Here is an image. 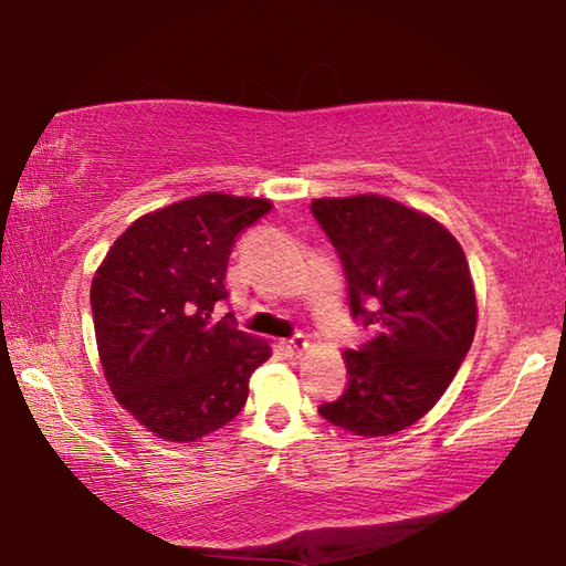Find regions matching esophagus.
<instances>
[{
    "label": "esophagus",
    "instance_id": "esophagus-1",
    "mask_svg": "<svg viewBox=\"0 0 566 566\" xmlns=\"http://www.w3.org/2000/svg\"><path fill=\"white\" fill-rule=\"evenodd\" d=\"M306 347H310V342H306L304 334H294V337L282 342V349H284L286 357H300V354H302Z\"/></svg>",
    "mask_w": 566,
    "mask_h": 566
}]
</instances>
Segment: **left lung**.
Here are the masks:
<instances>
[{
  "label": "left lung",
  "instance_id": "8db88e82",
  "mask_svg": "<svg viewBox=\"0 0 566 566\" xmlns=\"http://www.w3.org/2000/svg\"><path fill=\"white\" fill-rule=\"evenodd\" d=\"M347 276L352 319L371 339L344 352L349 385L319 407L361 437L427 415L472 347L476 300L467 256L432 217L377 195L312 202Z\"/></svg>",
  "mask_w": 566,
  "mask_h": 566
}]
</instances>
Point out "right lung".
<instances>
[{"mask_svg":"<svg viewBox=\"0 0 566 566\" xmlns=\"http://www.w3.org/2000/svg\"><path fill=\"white\" fill-rule=\"evenodd\" d=\"M266 199L209 195L137 219L92 282L99 359L119 405L167 442H197L232 421L270 344L237 329L227 264Z\"/></svg>","mask_w":566,"mask_h":566,"instance_id":"right-lung-1","label":"right lung"}]
</instances>
